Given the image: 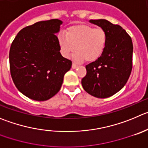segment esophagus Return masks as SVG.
Masks as SVG:
<instances>
[{"label":"esophagus","instance_id":"esophagus-1","mask_svg":"<svg viewBox=\"0 0 148 148\" xmlns=\"http://www.w3.org/2000/svg\"><path fill=\"white\" fill-rule=\"evenodd\" d=\"M78 67V66L77 65H76L75 63H72V66H71V68H72L73 69H76V68Z\"/></svg>","mask_w":148,"mask_h":148}]
</instances>
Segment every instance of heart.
I'll list each match as a JSON object with an SVG mask.
<instances>
[{"label":"heart","mask_w":148,"mask_h":148,"mask_svg":"<svg viewBox=\"0 0 148 148\" xmlns=\"http://www.w3.org/2000/svg\"><path fill=\"white\" fill-rule=\"evenodd\" d=\"M60 52L66 58L73 56L76 62L94 61L103 53L107 44V35L102 28H94L86 25L70 27L66 34L61 32L58 36Z\"/></svg>","instance_id":"b5f03b06"}]
</instances>
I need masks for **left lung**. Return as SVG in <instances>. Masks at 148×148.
<instances>
[{"mask_svg":"<svg viewBox=\"0 0 148 148\" xmlns=\"http://www.w3.org/2000/svg\"><path fill=\"white\" fill-rule=\"evenodd\" d=\"M89 22L105 31L107 44L100 57L85 66L87 74L82 79V85L91 96L108 98L121 90L128 81L132 69L133 44L118 25L103 19Z\"/></svg>","mask_w":148,"mask_h":148,"instance_id":"left-lung-1","label":"left lung"}]
</instances>
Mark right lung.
Instances as JSON below:
<instances>
[{"label": "right lung", "instance_id": "obj_1", "mask_svg": "<svg viewBox=\"0 0 148 148\" xmlns=\"http://www.w3.org/2000/svg\"><path fill=\"white\" fill-rule=\"evenodd\" d=\"M63 21H41L22 29L11 45L9 64L18 90L35 101H46L60 90L71 61L60 52L58 37Z\"/></svg>", "mask_w": 148, "mask_h": 148}]
</instances>
